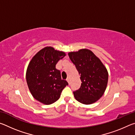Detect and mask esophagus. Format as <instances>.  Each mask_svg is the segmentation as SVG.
Masks as SVG:
<instances>
[{"label": "esophagus", "instance_id": "obj_1", "mask_svg": "<svg viewBox=\"0 0 135 135\" xmlns=\"http://www.w3.org/2000/svg\"><path fill=\"white\" fill-rule=\"evenodd\" d=\"M67 81H68V83H70V78H69V77H68V78L67 79Z\"/></svg>", "mask_w": 135, "mask_h": 135}]
</instances>
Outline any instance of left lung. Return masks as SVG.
<instances>
[{"mask_svg":"<svg viewBox=\"0 0 135 135\" xmlns=\"http://www.w3.org/2000/svg\"><path fill=\"white\" fill-rule=\"evenodd\" d=\"M70 59L76 66L81 81L79 89L73 92L76 99L88 105L103 95L108 80V71L100 59L89 49L70 52Z\"/></svg>","mask_w":135,"mask_h":135,"instance_id":"left-lung-1","label":"left lung"}]
</instances>
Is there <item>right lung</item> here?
Returning a JSON list of instances; mask_svg holds the SVG:
<instances>
[{"label": "right lung", "mask_w": 135, "mask_h": 135, "mask_svg": "<svg viewBox=\"0 0 135 135\" xmlns=\"http://www.w3.org/2000/svg\"><path fill=\"white\" fill-rule=\"evenodd\" d=\"M65 55L64 52L46 47L32 58L27 70L26 80L31 95L38 101L46 105L54 103L68 85L56 68L58 61Z\"/></svg>", "instance_id": "obj_1"}]
</instances>
